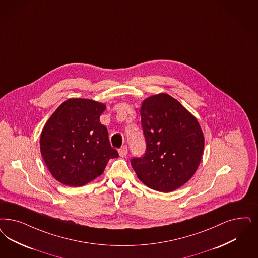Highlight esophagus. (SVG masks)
<instances>
[{
  "instance_id": "obj_1",
  "label": "esophagus",
  "mask_w": 258,
  "mask_h": 258,
  "mask_svg": "<svg viewBox=\"0 0 258 258\" xmlns=\"http://www.w3.org/2000/svg\"><path fill=\"white\" fill-rule=\"evenodd\" d=\"M127 147L126 146H123L121 149H119L118 150V152H119V154H120V156H122V157H125L126 155H127Z\"/></svg>"
}]
</instances>
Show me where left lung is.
<instances>
[{
	"instance_id": "1",
	"label": "left lung",
	"mask_w": 258,
	"mask_h": 258,
	"mask_svg": "<svg viewBox=\"0 0 258 258\" xmlns=\"http://www.w3.org/2000/svg\"><path fill=\"white\" fill-rule=\"evenodd\" d=\"M141 124L146 151L131 163L143 183L169 192L195 174L204 150L197 120L177 100L162 93L143 102Z\"/></svg>"
}]
</instances>
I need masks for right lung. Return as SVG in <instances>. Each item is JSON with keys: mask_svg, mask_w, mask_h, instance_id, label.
Wrapping results in <instances>:
<instances>
[{"mask_svg": "<svg viewBox=\"0 0 258 258\" xmlns=\"http://www.w3.org/2000/svg\"><path fill=\"white\" fill-rule=\"evenodd\" d=\"M106 105L88 99H70L58 107L41 134V153L53 177L81 187L101 175L109 159L119 156L100 123Z\"/></svg>", "mask_w": 258, "mask_h": 258, "instance_id": "right-lung-1", "label": "right lung"}]
</instances>
